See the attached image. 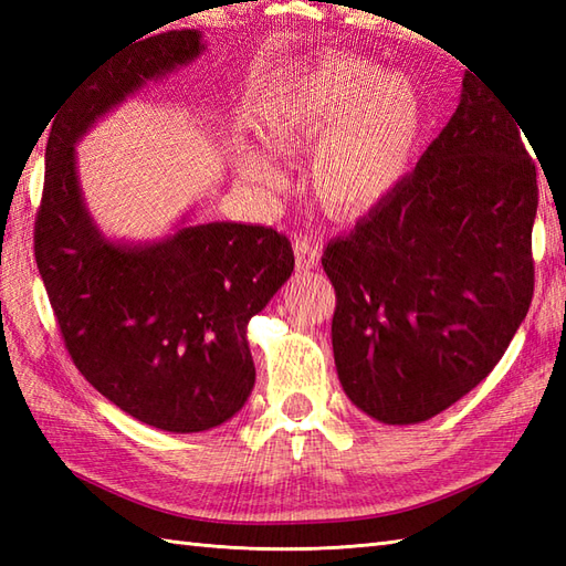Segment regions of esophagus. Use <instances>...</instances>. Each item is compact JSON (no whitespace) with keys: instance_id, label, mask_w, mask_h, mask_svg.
I'll list each match as a JSON object with an SVG mask.
<instances>
[{"instance_id":"1","label":"esophagus","mask_w":566,"mask_h":566,"mask_svg":"<svg viewBox=\"0 0 566 566\" xmlns=\"http://www.w3.org/2000/svg\"><path fill=\"white\" fill-rule=\"evenodd\" d=\"M294 255H296V270L298 272H308V270L318 268L321 252H318V245L311 238L298 235L294 240Z\"/></svg>"}]
</instances>
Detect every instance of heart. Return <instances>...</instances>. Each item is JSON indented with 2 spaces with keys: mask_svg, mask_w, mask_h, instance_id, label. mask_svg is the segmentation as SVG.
Returning <instances> with one entry per match:
<instances>
[{
  "mask_svg": "<svg viewBox=\"0 0 566 566\" xmlns=\"http://www.w3.org/2000/svg\"><path fill=\"white\" fill-rule=\"evenodd\" d=\"M423 130V99L403 77H389L365 60L340 57L318 65L276 102L264 138L276 153L308 158V187L323 209L357 216L394 191L408 172ZM238 172L272 189L280 170L268 153L240 155Z\"/></svg>",
  "mask_w": 566,
  "mask_h": 566,
  "instance_id": "b5f03b06",
  "label": "heart"
}]
</instances>
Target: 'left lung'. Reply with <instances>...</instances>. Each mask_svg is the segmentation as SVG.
Returning a JSON list of instances; mask_svg holds the SVG:
<instances>
[{"label": "left lung", "instance_id": "left-lung-1", "mask_svg": "<svg viewBox=\"0 0 566 566\" xmlns=\"http://www.w3.org/2000/svg\"><path fill=\"white\" fill-rule=\"evenodd\" d=\"M521 130L467 72L416 170L323 252L335 369L379 423H423L460 401L531 308L537 175Z\"/></svg>", "mask_w": 566, "mask_h": 566}]
</instances>
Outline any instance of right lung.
<instances>
[{"mask_svg":"<svg viewBox=\"0 0 566 566\" xmlns=\"http://www.w3.org/2000/svg\"><path fill=\"white\" fill-rule=\"evenodd\" d=\"M207 53L201 31L134 41L94 67L48 122L35 264L72 363L124 413L167 432L231 420L255 387L250 318L294 272L274 228L195 211L153 240L106 235L84 201L77 143L148 84Z\"/></svg>","mask_w":566,"mask_h":566,"instance_id":"right-lung-1","label":"right lung"}]
</instances>
